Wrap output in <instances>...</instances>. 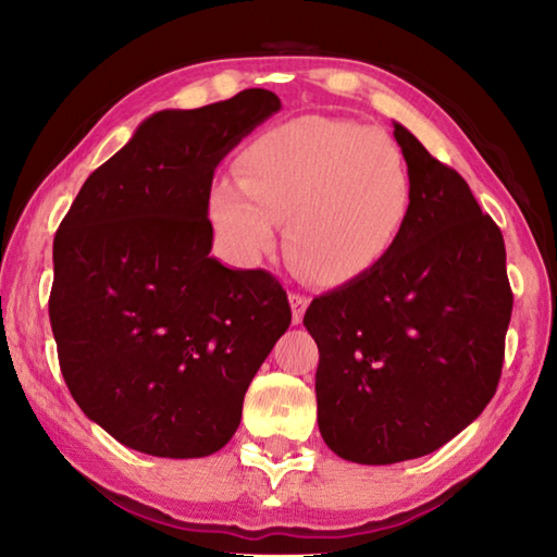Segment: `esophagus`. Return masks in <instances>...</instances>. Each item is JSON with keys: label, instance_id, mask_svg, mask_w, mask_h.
<instances>
[{"label": "esophagus", "instance_id": "obj_1", "mask_svg": "<svg viewBox=\"0 0 557 557\" xmlns=\"http://www.w3.org/2000/svg\"><path fill=\"white\" fill-rule=\"evenodd\" d=\"M289 307H292V321L299 325L304 319V311H307V307H309V297H304V294H299V292H292Z\"/></svg>", "mask_w": 557, "mask_h": 557}]
</instances>
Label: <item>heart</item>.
Segmentation results:
<instances>
[{
    "label": "heart",
    "instance_id": "heart-1",
    "mask_svg": "<svg viewBox=\"0 0 557 557\" xmlns=\"http://www.w3.org/2000/svg\"><path fill=\"white\" fill-rule=\"evenodd\" d=\"M207 214L228 258L256 263L285 224L289 263L315 285L362 280L396 248L416 200L398 141L357 123L307 115L258 135Z\"/></svg>",
    "mask_w": 557,
    "mask_h": 557
}]
</instances>
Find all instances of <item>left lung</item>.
I'll use <instances>...</instances> for the list:
<instances>
[{
	"label": "left lung",
	"instance_id": "8db88e82",
	"mask_svg": "<svg viewBox=\"0 0 557 557\" xmlns=\"http://www.w3.org/2000/svg\"><path fill=\"white\" fill-rule=\"evenodd\" d=\"M416 200L396 248L311 301L315 403L341 459L386 466L440 449L493 400L511 319L505 238L468 183L394 123Z\"/></svg>",
	"mask_w": 557,
	"mask_h": 557
}]
</instances>
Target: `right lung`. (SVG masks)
Listing matches in <instances>:
<instances>
[{
  "label": "right lung",
  "mask_w": 557,
  "mask_h": 557,
  "mask_svg": "<svg viewBox=\"0 0 557 557\" xmlns=\"http://www.w3.org/2000/svg\"><path fill=\"white\" fill-rule=\"evenodd\" d=\"M282 108L246 89L161 111L98 166L54 234L50 325L84 416L163 459L220 451L244 396L289 329L287 292L265 270L210 256L214 169Z\"/></svg>",
  "instance_id": "obj_1"
}]
</instances>
